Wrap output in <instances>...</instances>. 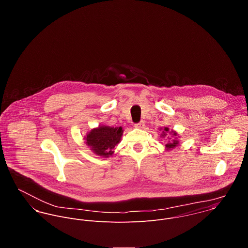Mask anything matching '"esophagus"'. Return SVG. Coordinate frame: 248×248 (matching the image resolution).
<instances>
[{"instance_id":"obj_1","label":"esophagus","mask_w":248,"mask_h":248,"mask_svg":"<svg viewBox=\"0 0 248 248\" xmlns=\"http://www.w3.org/2000/svg\"><path fill=\"white\" fill-rule=\"evenodd\" d=\"M144 126H145L144 121H140V123L135 124V127H136V128H139V129H142V128H144Z\"/></svg>"}]
</instances>
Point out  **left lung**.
I'll return each mask as SVG.
<instances>
[{
  "mask_svg": "<svg viewBox=\"0 0 248 248\" xmlns=\"http://www.w3.org/2000/svg\"><path fill=\"white\" fill-rule=\"evenodd\" d=\"M159 130H162V134H161L162 139H166V140H167V144L165 145V149L167 151L175 149L179 144V141H178L179 137H178L177 132L174 130L170 131V129L168 127L160 128Z\"/></svg>",
  "mask_w": 248,
  "mask_h": 248,
  "instance_id": "left-lung-1",
  "label": "left lung"
}]
</instances>
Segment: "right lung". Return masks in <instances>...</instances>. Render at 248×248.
<instances>
[{"mask_svg":"<svg viewBox=\"0 0 248 248\" xmlns=\"http://www.w3.org/2000/svg\"><path fill=\"white\" fill-rule=\"evenodd\" d=\"M123 131L122 127L100 125L88 132L84 140L96 155L109 157L114 153L113 148L121 141Z\"/></svg>","mask_w":248,"mask_h":248,"instance_id":"add662e5","label":"right lung"}]
</instances>
